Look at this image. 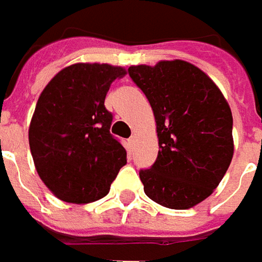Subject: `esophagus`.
Returning <instances> with one entry per match:
<instances>
[{
  "mask_svg": "<svg viewBox=\"0 0 262 262\" xmlns=\"http://www.w3.org/2000/svg\"><path fill=\"white\" fill-rule=\"evenodd\" d=\"M128 143H129V147L133 148V147L136 146V137H131V138L128 140Z\"/></svg>",
  "mask_w": 262,
  "mask_h": 262,
  "instance_id": "34e87169",
  "label": "esophagus"
}]
</instances>
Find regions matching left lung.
<instances>
[{"label":"left lung","instance_id":"obj_1","mask_svg":"<svg viewBox=\"0 0 262 262\" xmlns=\"http://www.w3.org/2000/svg\"><path fill=\"white\" fill-rule=\"evenodd\" d=\"M128 74L150 102L159 155L140 172L146 195L186 210L213 194L233 157L232 111L216 83L182 59L131 66Z\"/></svg>","mask_w":262,"mask_h":262}]
</instances>
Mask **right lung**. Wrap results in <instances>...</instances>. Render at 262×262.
Segmentation results:
<instances>
[{
    "label": "right lung",
    "instance_id": "1",
    "mask_svg": "<svg viewBox=\"0 0 262 262\" xmlns=\"http://www.w3.org/2000/svg\"><path fill=\"white\" fill-rule=\"evenodd\" d=\"M124 67L77 62L62 68L42 90L29 125V146L37 175L59 200L97 201L109 192L126 150L111 136L105 107L111 84Z\"/></svg>",
    "mask_w": 262,
    "mask_h": 262
}]
</instances>
